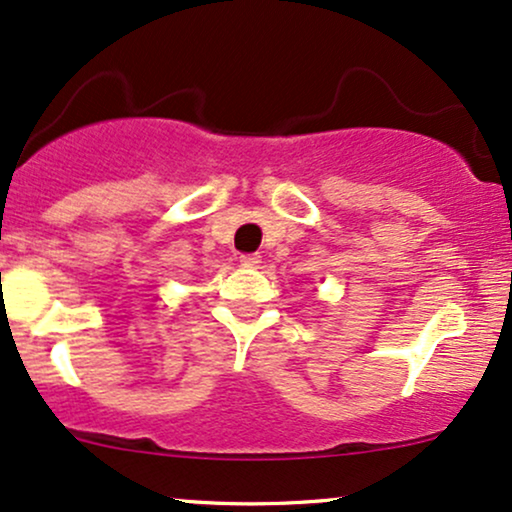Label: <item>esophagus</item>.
Here are the masks:
<instances>
[{"mask_svg":"<svg viewBox=\"0 0 512 512\" xmlns=\"http://www.w3.org/2000/svg\"><path fill=\"white\" fill-rule=\"evenodd\" d=\"M260 255H255V252H252V255H241V267H245V269H255V267H260Z\"/></svg>","mask_w":512,"mask_h":512,"instance_id":"obj_1","label":"esophagus"}]
</instances>
